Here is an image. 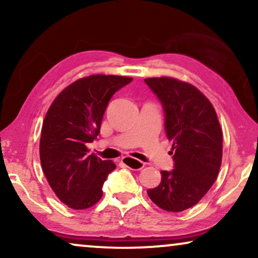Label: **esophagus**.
Instances as JSON below:
<instances>
[{
	"label": "esophagus",
	"instance_id": "esophagus-1",
	"mask_svg": "<svg viewBox=\"0 0 258 258\" xmlns=\"http://www.w3.org/2000/svg\"><path fill=\"white\" fill-rule=\"evenodd\" d=\"M121 162L125 165L126 168L134 169V170H141V169L144 167L143 162H141L139 160H136V158H133V157H130V156L122 157Z\"/></svg>",
	"mask_w": 258,
	"mask_h": 258
}]
</instances>
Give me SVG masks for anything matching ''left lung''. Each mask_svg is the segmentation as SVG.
I'll return each mask as SVG.
<instances>
[{
  "instance_id": "8db88e82",
  "label": "left lung",
  "mask_w": 258,
  "mask_h": 258,
  "mask_svg": "<svg viewBox=\"0 0 258 258\" xmlns=\"http://www.w3.org/2000/svg\"><path fill=\"white\" fill-rule=\"evenodd\" d=\"M144 82L163 107L174 160V169L161 171V183L147 192L161 209L179 213L199 203L216 181L222 162L221 125L213 104L191 84L170 77Z\"/></svg>"
}]
</instances>
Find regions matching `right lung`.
I'll return each mask as SVG.
<instances>
[{
	"label": "right lung",
	"instance_id": "right-lung-1",
	"mask_svg": "<svg viewBox=\"0 0 258 258\" xmlns=\"http://www.w3.org/2000/svg\"><path fill=\"white\" fill-rule=\"evenodd\" d=\"M132 77L93 75L67 87L49 108L41 132L40 158L49 185L72 209L82 210L101 200L102 186L116 168L110 160L89 154L107 105Z\"/></svg>",
	"mask_w": 258,
	"mask_h": 258
}]
</instances>
